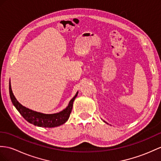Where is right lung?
<instances>
[{"mask_svg": "<svg viewBox=\"0 0 161 161\" xmlns=\"http://www.w3.org/2000/svg\"><path fill=\"white\" fill-rule=\"evenodd\" d=\"M78 92L73 98L69 101L68 106L65 109L59 113H54V114H44V113L34 111L33 110L22 106L15 98L12 89L11 87L9 81V95L10 98L14 107L16 108L20 115L28 121L35 126L44 127V128H53L57 127L64 124L68 121L70 113L72 112L73 107V103L78 95Z\"/></svg>", "mask_w": 161, "mask_h": 161, "instance_id": "obj_1", "label": "right lung"}]
</instances>
